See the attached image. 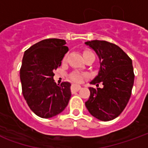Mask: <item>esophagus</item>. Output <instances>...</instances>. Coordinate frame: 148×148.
<instances>
[{
  "mask_svg": "<svg viewBox=\"0 0 148 148\" xmlns=\"http://www.w3.org/2000/svg\"><path fill=\"white\" fill-rule=\"evenodd\" d=\"M82 89V87L80 86H76V85H72L71 86V91L74 92V91H78L79 90Z\"/></svg>",
  "mask_w": 148,
  "mask_h": 148,
  "instance_id": "esophagus-1",
  "label": "esophagus"
}]
</instances>
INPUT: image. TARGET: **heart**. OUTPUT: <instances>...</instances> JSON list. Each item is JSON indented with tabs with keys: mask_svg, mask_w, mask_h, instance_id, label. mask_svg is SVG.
<instances>
[{
	"mask_svg": "<svg viewBox=\"0 0 148 148\" xmlns=\"http://www.w3.org/2000/svg\"><path fill=\"white\" fill-rule=\"evenodd\" d=\"M87 54H92L90 51H86L84 52V55H87ZM67 59V55H66L62 58V62H65ZM88 77V74L86 73H84V72H80V71H73L72 73L70 74L69 77L73 82L74 83H82L86 77Z\"/></svg>",
	"mask_w": 148,
	"mask_h": 148,
	"instance_id": "1",
	"label": "heart"
}]
</instances>
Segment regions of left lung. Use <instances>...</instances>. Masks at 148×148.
I'll return each mask as SVG.
<instances>
[{"instance_id": "1", "label": "left lung", "mask_w": 148, "mask_h": 148, "mask_svg": "<svg viewBox=\"0 0 148 148\" xmlns=\"http://www.w3.org/2000/svg\"><path fill=\"white\" fill-rule=\"evenodd\" d=\"M96 52L100 60L98 74L90 84V96L86 104L88 111L100 121H109L123 112L130 99L134 84L132 62L125 52L114 43L104 40L85 42Z\"/></svg>"}]
</instances>
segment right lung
Here are the masks:
<instances>
[{
	"label": "right lung",
	"instance_id": "right-lung-1",
	"mask_svg": "<svg viewBox=\"0 0 148 148\" xmlns=\"http://www.w3.org/2000/svg\"><path fill=\"white\" fill-rule=\"evenodd\" d=\"M66 43L64 39H43L24 52L20 71L22 92L31 110L39 117L59 114L71 98V83L58 86L53 78V71L61 66L69 51Z\"/></svg>",
	"mask_w": 148,
	"mask_h": 148
}]
</instances>
